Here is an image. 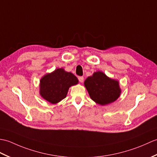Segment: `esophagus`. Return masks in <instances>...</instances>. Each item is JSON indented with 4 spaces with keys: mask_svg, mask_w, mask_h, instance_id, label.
I'll list each match as a JSON object with an SVG mask.
<instances>
[{
    "mask_svg": "<svg viewBox=\"0 0 157 157\" xmlns=\"http://www.w3.org/2000/svg\"><path fill=\"white\" fill-rule=\"evenodd\" d=\"M78 81L81 82H82L83 81H84V77H83V76H78Z\"/></svg>",
    "mask_w": 157,
    "mask_h": 157,
    "instance_id": "1",
    "label": "esophagus"
}]
</instances>
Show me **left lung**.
Segmentation results:
<instances>
[{"label": "left lung", "mask_w": 157, "mask_h": 157, "mask_svg": "<svg viewBox=\"0 0 157 157\" xmlns=\"http://www.w3.org/2000/svg\"><path fill=\"white\" fill-rule=\"evenodd\" d=\"M85 86L92 100L104 105L115 101L121 93L119 82L102 72H96L85 80Z\"/></svg>", "instance_id": "obj_1"}]
</instances>
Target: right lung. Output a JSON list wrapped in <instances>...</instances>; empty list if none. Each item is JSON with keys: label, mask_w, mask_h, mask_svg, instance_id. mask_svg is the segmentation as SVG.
<instances>
[{"label": "right lung", "mask_w": 157, "mask_h": 157, "mask_svg": "<svg viewBox=\"0 0 157 157\" xmlns=\"http://www.w3.org/2000/svg\"><path fill=\"white\" fill-rule=\"evenodd\" d=\"M78 82V78L72 73L58 68L41 79L40 95L50 103H57L67 97L70 86Z\"/></svg>", "instance_id": "right-lung-1"}]
</instances>
